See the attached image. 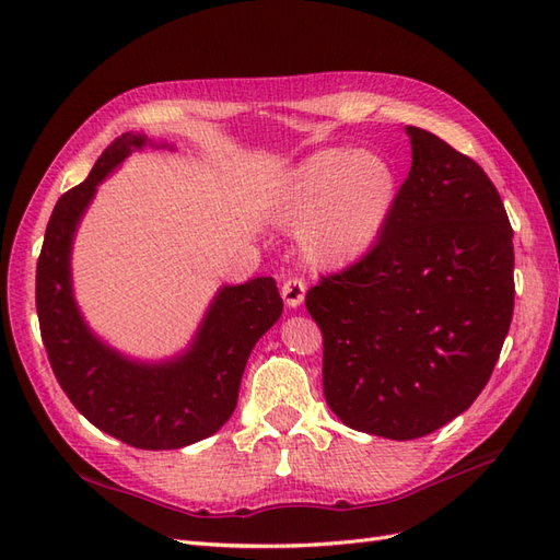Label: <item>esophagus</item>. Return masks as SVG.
Masks as SVG:
<instances>
[{
	"label": "esophagus",
	"instance_id": "1",
	"mask_svg": "<svg viewBox=\"0 0 560 560\" xmlns=\"http://www.w3.org/2000/svg\"><path fill=\"white\" fill-rule=\"evenodd\" d=\"M303 296H306V282L301 278H290L282 284V299L290 308H299L303 303Z\"/></svg>",
	"mask_w": 560,
	"mask_h": 560
}]
</instances>
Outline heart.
Instances as JSON below:
<instances>
[{
  "instance_id": "obj_1",
  "label": "heart",
  "mask_w": 560,
  "mask_h": 560,
  "mask_svg": "<svg viewBox=\"0 0 560 560\" xmlns=\"http://www.w3.org/2000/svg\"><path fill=\"white\" fill-rule=\"evenodd\" d=\"M399 198L395 165L374 151L319 149L284 175L273 200L282 226L301 229L306 257L346 268L374 249Z\"/></svg>"
}]
</instances>
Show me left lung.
<instances>
[{"mask_svg":"<svg viewBox=\"0 0 560 560\" xmlns=\"http://www.w3.org/2000/svg\"><path fill=\"white\" fill-rule=\"evenodd\" d=\"M413 161L381 241L306 294L348 428L418 439L479 397L514 313V231L479 163L406 126Z\"/></svg>","mask_w":560,"mask_h":560,"instance_id":"obj_1","label":"left lung"}]
</instances>
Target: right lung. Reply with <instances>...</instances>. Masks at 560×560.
<instances>
[{"label":"right lung","instance_id":"1","mask_svg":"<svg viewBox=\"0 0 560 560\" xmlns=\"http://www.w3.org/2000/svg\"><path fill=\"white\" fill-rule=\"evenodd\" d=\"M144 142V135L124 132L86 182L56 202L37 261V315L50 369L77 411L128 446L171 451L214 434L231 418L249 352L276 325L282 299L273 278L224 287L191 350L161 366L128 362L89 331L72 299V235L95 186Z\"/></svg>","mask_w":560,"mask_h":560}]
</instances>
